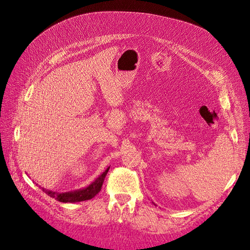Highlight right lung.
<instances>
[{
	"label": "right lung",
	"mask_w": 250,
	"mask_h": 250,
	"mask_svg": "<svg viewBox=\"0 0 250 250\" xmlns=\"http://www.w3.org/2000/svg\"><path fill=\"white\" fill-rule=\"evenodd\" d=\"M108 170H109V168L105 170L101 174V175L94 181L93 184H90L87 188H82V190H79V191L69 192V193H56V192L46 190V188H42V191L47 195H49L50 197L55 198L56 200H58L60 202H78V201H84V200L92 199L101 191V188L103 186L105 176H106Z\"/></svg>",
	"instance_id": "obj_1"
}]
</instances>
